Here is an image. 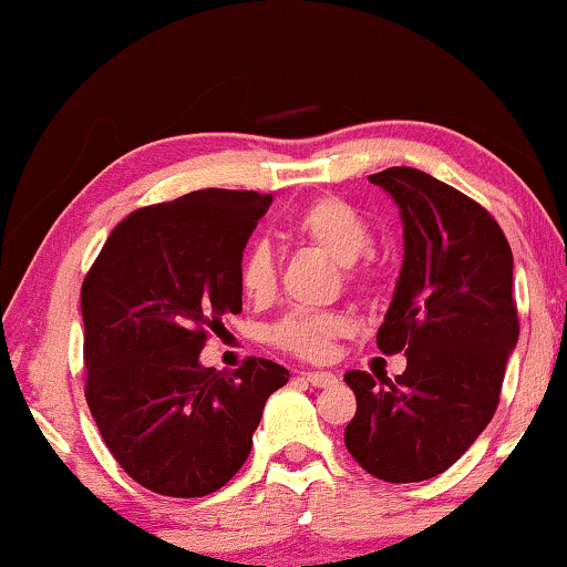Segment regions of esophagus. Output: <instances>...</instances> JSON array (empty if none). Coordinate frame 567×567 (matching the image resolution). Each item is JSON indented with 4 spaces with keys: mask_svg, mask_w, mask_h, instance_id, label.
Segmentation results:
<instances>
[{
    "mask_svg": "<svg viewBox=\"0 0 567 567\" xmlns=\"http://www.w3.org/2000/svg\"><path fill=\"white\" fill-rule=\"evenodd\" d=\"M307 382L312 386H336L338 377L330 371H307Z\"/></svg>",
    "mask_w": 567,
    "mask_h": 567,
    "instance_id": "34e87169",
    "label": "esophagus"
}]
</instances>
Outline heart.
<instances>
[{
	"label": "heart",
	"instance_id": "b5f03b06",
	"mask_svg": "<svg viewBox=\"0 0 567 567\" xmlns=\"http://www.w3.org/2000/svg\"><path fill=\"white\" fill-rule=\"evenodd\" d=\"M297 243L315 247L328 258L343 262L346 281L369 289L377 278L374 260L367 258L371 243L369 221L338 196H320L301 208L289 224ZM239 289L250 301H268L276 293V258L266 243H255L239 260ZM353 330V320L340 309H293L270 328V343L307 361H324L338 338Z\"/></svg>",
	"mask_w": 567,
	"mask_h": 567
}]
</instances>
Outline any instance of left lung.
<instances>
[{
  "label": "left lung",
  "mask_w": 567,
  "mask_h": 567,
  "mask_svg": "<svg viewBox=\"0 0 567 567\" xmlns=\"http://www.w3.org/2000/svg\"><path fill=\"white\" fill-rule=\"evenodd\" d=\"M400 206L405 260L377 332L405 351L400 377L348 371L355 415L346 446L384 483H421L467 452L498 408L518 340L514 255L498 221L462 190L415 167L369 175Z\"/></svg>",
  "instance_id": "1"
}]
</instances>
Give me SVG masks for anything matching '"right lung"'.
Here are the masks:
<instances>
[{
	"mask_svg": "<svg viewBox=\"0 0 567 567\" xmlns=\"http://www.w3.org/2000/svg\"><path fill=\"white\" fill-rule=\"evenodd\" d=\"M270 193L206 188L131 212L82 284L84 398L123 472L200 498L237 475L289 371L268 359L204 369L221 317L243 312L239 260Z\"/></svg>",
	"mask_w": 567,
	"mask_h": 567,
	"instance_id": "right-lung-1",
	"label": "right lung"
}]
</instances>
